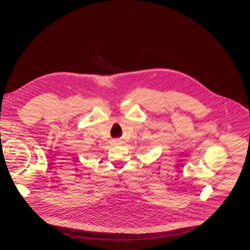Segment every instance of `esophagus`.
Wrapping results in <instances>:
<instances>
[{
  "label": "esophagus",
  "instance_id": "1",
  "mask_svg": "<svg viewBox=\"0 0 250 250\" xmlns=\"http://www.w3.org/2000/svg\"><path fill=\"white\" fill-rule=\"evenodd\" d=\"M115 144H120V142H118V141H117V142H115Z\"/></svg>",
  "mask_w": 250,
  "mask_h": 250
}]
</instances>
